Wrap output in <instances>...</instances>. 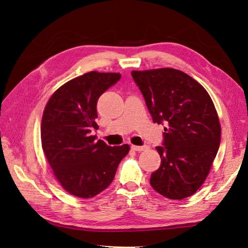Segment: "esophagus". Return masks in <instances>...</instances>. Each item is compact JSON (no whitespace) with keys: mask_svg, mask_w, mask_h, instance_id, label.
Instances as JSON below:
<instances>
[{"mask_svg":"<svg viewBox=\"0 0 248 248\" xmlns=\"http://www.w3.org/2000/svg\"><path fill=\"white\" fill-rule=\"evenodd\" d=\"M131 149L133 150V151L140 152V151H144V150H147L148 147L147 146H134V145H131Z\"/></svg>","mask_w":248,"mask_h":248,"instance_id":"34e87169","label":"esophagus"}]
</instances>
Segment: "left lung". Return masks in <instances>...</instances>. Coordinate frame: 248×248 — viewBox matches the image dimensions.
Listing matches in <instances>:
<instances>
[{
  "label": "left lung",
  "mask_w": 248,
  "mask_h": 248,
  "mask_svg": "<svg viewBox=\"0 0 248 248\" xmlns=\"http://www.w3.org/2000/svg\"><path fill=\"white\" fill-rule=\"evenodd\" d=\"M153 122L166 125L161 163L150 184L161 196L182 200L207 178L220 144V124L211 97L188 74L172 68L132 71Z\"/></svg>",
  "instance_id": "left-lung-1"
}]
</instances>
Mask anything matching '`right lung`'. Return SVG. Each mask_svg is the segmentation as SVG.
Listing matches in <instances>:
<instances>
[{
	"mask_svg": "<svg viewBox=\"0 0 248 248\" xmlns=\"http://www.w3.org/2000/svg\"><path fill=\"white\" fill-rule=\"evenodd\" d=\"M121 78L119 73L91 71L60 87L49 98L41 123L42 149L63 188L89 199L112 182L129 146H108L91 136L97 129L99 97Z\"/></svg>",
	"mask_w": 248,
	"mask_h": 248,
	"instance_id": "1",
	"label": "right lung"
}]
</instances>
